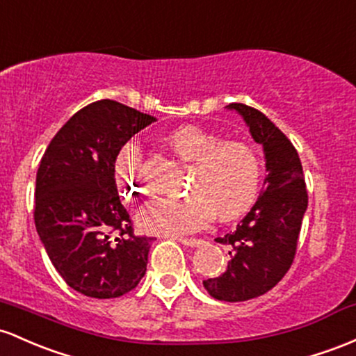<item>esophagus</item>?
<instances>
[{
  "label": "esophagus",
  "instance_id": "obj_1",
  "mask_svg": "<svg viewBox=\"0 0 356 356\" xmlns=\"http://www.w3.org/2000/svg\"><path fill=\"white\" fill-rule=\"evenodd\" d=\"M177 241H179V243L186 245V247H193V248L201 247V245L204 243V241L197 240V238H177Z\"/></svg>",
  "mask_w": 356,
  "mask_h": 356
}]
</instances>
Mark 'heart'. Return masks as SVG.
Segmentation results:
<instances>
[{
	"mask_svg": "<svg viewBox=\"0 0 356 356\" xmlns=\"http://www.w3.org/2000/svg\"><path fill=\"white\" fill-rule=\"evenodd\" d=\"M172 150L193 162L191 193L184 197H157L138 213V225L145 232L184 235L204 228L214 216L233 220L255 201L261 167L255 148L241 140L222 136L187 124L169 135ZM115 181L128 201L148 191L140 147L128 142L115 160Z\"/></svg>",
	"mask_w": 356,
	"mask_h": 356,
	"instance_id": "obj_1",
	"label": "heart"
}]
</instances>
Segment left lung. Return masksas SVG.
I'll use <instances>...</instances> for the list:
<instances>
[{
  "label": "left lung",
  "mask_w": 356,
  "mask_h": 356,
  "mask_svg": "<svg viewBox=\"0 0 356 356\" xmlns=\"http://www.w3.org/2000/svg\"><path fill=\"white\" fill-rule=\"evenodd\" d=\"M264 145L267 177L259 201L235 232L216 238L228 245V268L220 277L202 280L218 300L240 302L265 294L282 280L298 252V240L307 208L302 163L291 140L259 109L232 103Z\"/></svg>",
  "instance_id": "obj_1"
}]
</instances>
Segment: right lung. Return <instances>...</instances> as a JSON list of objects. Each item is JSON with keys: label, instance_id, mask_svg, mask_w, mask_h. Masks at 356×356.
I'll return each mask as SVG.
<instances>
[{"label": "right lung", "instance_id": "add662e5", "mask_svg": "<svg viewBox=\"0 0 356 356\" xmlns=\"http://www.w3.org/2000/svg\"><path fill=\"white\" fill-rule=\"evenodd\" d=\"M154 121L116 101H96L57 131L38 165V236L65 284L88 298H120L145 275L154 238L134 233L116 189L115 160Z\"/></svg>", "mask_w": 356, "mask_h": 356}]
</instances>
